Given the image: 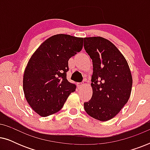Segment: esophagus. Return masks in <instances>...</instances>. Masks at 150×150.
<instances>
[{"label":"esophagus","mask_w":150,"mask_h":150,"mask_svg":"<svg viewBox=\"0 0 150 150\" xmlns=\"http://www.w3.org/2000/svg\"><path fill=\"white\" fill-rule=\"evenodd\" d=\"M84 85V83H79L78 84V87H82Z\"/></svg>","instance_id":"1"}]
</instances>
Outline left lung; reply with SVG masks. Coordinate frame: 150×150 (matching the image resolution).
Masks as SVG:
<instances>
[{
  "label": "left lung",
  "instance_id": "left-lung-1",
  "mask_svg": "<svg viewBox=\"0 0 150 150\" xmlns=\"http://www.w3.org/2000/svg\"><path fill=\"white\" fill-rule=\"evenodd\" d=\"M84 48L93 62L91 99L84 103L87 113L106 122L115 117L130 98L132 77L124 55L102 37L84 38Z\"/></svg>",
  "mask_w": 150,
  "mask_h": 150
}]
</instances>
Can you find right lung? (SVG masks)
I'll use <instances>...</instances> for the list:
<instances>
[{
  "instance_id": "1",
  "label": "right lung",
  "mask_w": 150,
  "mask_h": 150,
  "mask_svg": "<svg viewBox=\"0 0 150 150\" xmlns=\"http://www.w3.org/2000/svg\"><path fill=\"white\" fill-rule=\"evenodd\" d=\"M83 46V38L57 34L32 54L24 71L23 91L32 109L41 117L59 111L76 85L68 82V61Z\"/></svg>"
}]
</instances>
